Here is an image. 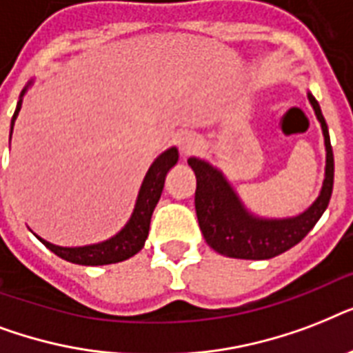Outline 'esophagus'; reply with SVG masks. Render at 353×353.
<instances>
[{
    "label": "esophagus",
    "mask_w": 353,
    "mask_h": 353,
    "mask_svg": "<svg viewBox=\"0 0 353 353\" xmlns=\"http://www.w3.org/2000/svg\"><path fill=\"white\" fill-rule=\"evenodd\" d=\"M177 146H179V152H181L183 155H190L201 146V139H199L196 133L185 132L177 137Z\"/></svg>",
    "instance_id": "obj_1"
}]
</instances>
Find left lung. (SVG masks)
Wrapping results in <instances>:
<instances>
[{
	"label": "left lung",
	"instance_id": "left-lung-1",
	"mask_svg": "<svg viewBox=\"0 0 353 353\" xmlns=\"http://www.w3.org/2000/svg\"><path fill=\"white\" fill-rule=\"evenodd\" d=\"M315 117L321 122L326 148L324 181L317 199L304 212L290 218H262L241 203L223 172L209 161L190 157L188 166L196 174V214L205 241L216 252L241 260H268L279 256L312 231L328 207L334 190V152L321 106L307 93Z\"/></svg>",
	"mask_w": 353,
	"mask_h": 353
}]
</instances>
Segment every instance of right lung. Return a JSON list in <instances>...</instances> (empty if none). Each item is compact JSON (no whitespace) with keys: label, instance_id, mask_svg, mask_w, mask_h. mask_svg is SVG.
Listing matches in <instances>:
<instances>
[{"label":"right lung","instance_id":"right-lung-1","mask_svg":"<svg viewBox=\"0 0 353 353\" xmlns=\"http://www.w3.org/2000/svg\"><path fill=\"white\" fill-rule=\"evenodd\" d=\"M30 84L32 82L25 85L21 95H19L18 106H16V112L12 115V121H10V137H12L14 121L18 119V113L21 110V102H23V95L27 93ZM177 159H179V152H177L176 146H172V148L165 150L150 165L148 172H146V176L143 179V185L139 188L135 207H133L130 220L112 238L99 241V243H91V245L82 247L54 245V243L43 240L40 236H36V238L47 249H51L57 256L63 258V260H68L71 263H79V265H106V263H117L122 262V260L132 258L133 254H137L144 247V241L148 238L150 220H152L155 205L159 201L163 187H165V177L170 172L172 166H176Z\"/></svg>","mask_w":353,"mask_h":353}]
</instances>
